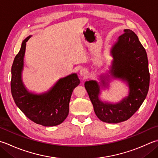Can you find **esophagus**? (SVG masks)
<instances>
[{
    "instance_id": "34e87169",
    "label": "esophagus",
    "mask_w": 158,
    "mask_h": 158,
    "mask_svg": "<svg viewBox=\"0 0 158 158\" xmlns=\"http://www.w3.org/2000/svg\"><path fill=\"white\" fill-rule=\"evenodd\" d=\"M79 74L81 77L85 78V77H87V75H88V72H87V70H85V69H81V70H80Z\"/></svg>"
}]
</instances>
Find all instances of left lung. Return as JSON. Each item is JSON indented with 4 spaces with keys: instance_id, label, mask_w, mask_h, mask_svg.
<instances>
[{
    "instance_id": "8db88e82",
    "label": "left lung",
    "mask_w": 158,
    "mask_h": 158,
    "mask_svg": "<svg viewBox=\"0 0 158 158\" xmlns=\"http://www.w3.org/2000/svg\"><path fill=\"white\" fill-rule=\"evenodd\" d=\"M124 31L111 49L113 61L110 73L114 78L127 83V97L115 104L104 103L99 98L100 85L97 81L91 80L84 84L96 115L105 123H118L128 120L140 108L149 91L150 75L146 51L134 31ZM101 78L103 86H107L108 77Z\"/></svg>"
}]
</instances>
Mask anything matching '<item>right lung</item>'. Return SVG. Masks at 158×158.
<instances>
[{
	"mask_svg": "<svg viewBox=\"0 0 158 158\" xmlns=\"http://www.w3.org/2000/svg\"><path fill=\"white\" fill-rule=\"evenodd\" d=\"M22 43L11 67V91L15 103L28 118L37 124L52 127L61 124L69 112V103L73 89L79 84L76 73L61 78L44 93L36 94L27 90L22 80L26 42Z\"/></svg>",
	"mask_w": 158,
	"mask_h": 158,
	"instance_id": "obj_1",
	"label": "right lung"
}]
</instances>
